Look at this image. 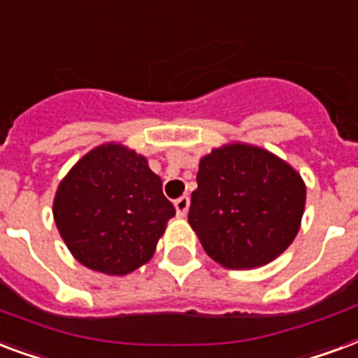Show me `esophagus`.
<instances>
[{"mask_svg":"<svg viewBox=\"0 0 358 358\" xmlns=\"http://www.w3.org/2000/svg\"><path fill=\"white\" fill-rule=\"evenodd\" d=\"M189 206H190L189 196H181V198H177V200H176L177 215H179V217H185V215L189 213Z\"/></svg>","mask_w":358,"mask_h":358,"instance_id":"1","label":"esophagus"}]
</instances>
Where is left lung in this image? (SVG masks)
Listing matches in <instances>:
<instances>
[{
	"label": "left lung",
	"instance_id": "8db88e82",
	"mask_svg": "<svg viewBox=\"0 0 358 358\" xmlns=\"http://www.w3.org/2000/svg\"><path fill=\"white\" fill-rule=\"evenodd\" d=\"M189 222L209 257L230 270L259 268L291 245L306 206L296 169L255 145L230 143L200 160Z\"/></svg>",
	"mask_w": 358,
	"mask_h": 358
}]
</instances>
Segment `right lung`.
I'll return each mask as SVG.
<instances>
[{"mask_svg": "<svg viewBox=\"0 0 358 358\" xmlns=\"http://www.w3.org/2000/svg\"><path fill=\"white\" fill-rule=\"evenodd\" d=\"M52 215L80 264L107 275H126L155 255L176 208L147 158L106 143L85 155L62 179Z\"/></svg>", "mask_w": 358, "mask_h": 358, "instance_id": "add662e5", "label": "right lung"}]
</instances>
